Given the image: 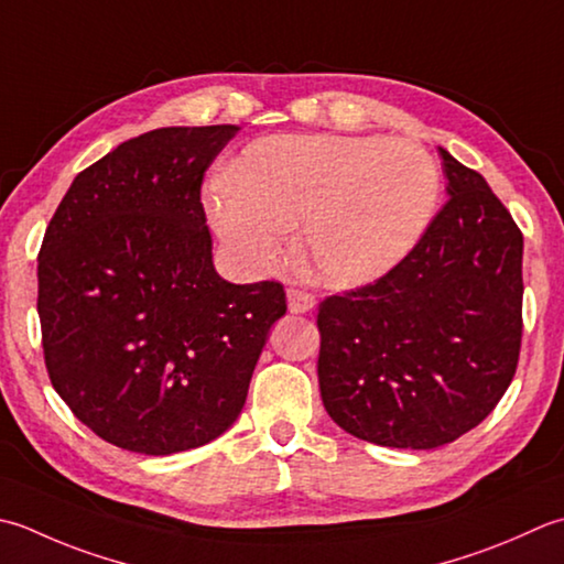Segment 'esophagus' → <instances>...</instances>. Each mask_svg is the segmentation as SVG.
I'll use <instances>...</instances> for the list:
<instances>
[{
    "label": "esophagus",
    "instance_id": "esophagus-1",
    "mask_svg": "<svg viewBox=\"0 0 564 564\" xmlns=\"http://www.w3.org/2000/svg\"><path fill=\"white\" fill-rule=\"evenodd\" d=\"M315 307V295L313 293H305V291H297L291 289L289 291V311L295 315H303V313H311Z\"/></svg>",
    "mask_w": 564,
    "mask_h": 564
}]
</instances>
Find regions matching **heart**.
<instances>
[{
  "instance_id": "heart-1",
  "label": "heart",
  "mask_w": 564,
  "mask_h": 564,
  "mask_svg": "<svg viewBox=\"0 0 564 564\" xmlns=\"http://www.w3.org/2000/svg\"><path fill=\"white\" fill-rule=\"evenodd\" d=\"M231 183L207 197L227 245L269 267L303 219V259L329 289H361L415 249L440 197L435 159L415 141L275 134L251 141Z\"/></svg>"
}]
</instances>
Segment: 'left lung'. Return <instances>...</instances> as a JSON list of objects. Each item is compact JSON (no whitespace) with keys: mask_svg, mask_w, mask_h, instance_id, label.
Returning a JSON list of instances; mask_svg holds the SVG:
<instances>
[{"mask_svg":"<svg viewBox=\"0 0 564 564\" xmlns=\"http://www.w3.org/2000/svg\"><path fill=\"white\" fill-rule=\"evenodd\" d=\"M449 200L379 281L319 303V395L349 435L433 449L487 417L516 373L523 235L445 149Z\"/></svg>","mask_w":564,"mask_h":564,"instance_id":"8db88e82","label":"left lung"}]
</instances>
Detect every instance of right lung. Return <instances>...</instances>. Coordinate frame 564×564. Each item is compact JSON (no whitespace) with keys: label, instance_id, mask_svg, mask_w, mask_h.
Here are the masks:
<instances>
[{"label":"right lung","instance_id":"add662e5","mask_svg":"<svg viewBox=\"0 0 564 564\" xmlns=\"http://www.w3.org/2000/svg\"><path fill=\"white\" fill-rule=\"evenodd\" d=\"M239 127H163L75 175L39 253L53 389L107 443L173 455L237 421L283 285L225 281L200 185Z\"/></svg>","mask_w":564,"mask_h":564}]
</instances>
